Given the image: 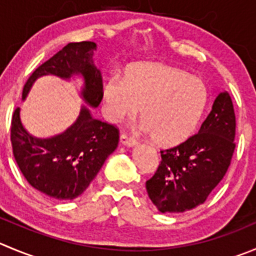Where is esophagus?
Here are the masks:
<instances>
[{
	"label": "esophagus",
	"mask_w": 256,
	"mask_h": 256,
	"mask_svg": "<svg viewBox=\"0 0 256 256\" xmlns=\"http://www.w3.org/2000/svg\"><path fill=\"white\" fill-rule=\"evenodd\" d=\"M120 143L124 146H128V147H133V146L137 144V140L134 137H130L128 134H120Z\"/></svg>",
	"instance_id": "1"
}]
</instances>
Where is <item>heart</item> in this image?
Returning <instances> with one entry per match:
<instances>
[{"label":"heart","instance_id":"b5f03b06","mask_svg":"<svg viewBox=\"0 0 256 256\" xmlns=\"http://www.w3.org/2000/svg\"><path fill=\"white\" fill-rule=\"evenodd\" d=\"M104 113L114 123L133 118L142 106V130L154 142L174 146L196 128L208 102V88L197 76L154 62L130 65L124 78L113 75L103 88Z\"/></svg>","mask_w":256,"mask_h":256}]
</instances>
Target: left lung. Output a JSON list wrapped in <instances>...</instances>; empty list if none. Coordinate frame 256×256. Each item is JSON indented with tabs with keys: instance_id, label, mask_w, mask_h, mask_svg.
<instances>
[{
	"instance_id": "8db88e82",
	"label": "left lung",
	"mask_w": 256,
	"mask_h": 256,
	"mask_svg": "<svg viewBox=\"0 0 256 256\" xmlns=\"http://www.w3.org/2000/svg\"><path fill=\"white\" fill-rule=\"evenodd\" d=\"M235 113L228 92L215 98L198 133L160 150V164L146 182L148 196L160 212H184L205 202L222 180L235 150Z\"/></svg>"
}]
</instances>
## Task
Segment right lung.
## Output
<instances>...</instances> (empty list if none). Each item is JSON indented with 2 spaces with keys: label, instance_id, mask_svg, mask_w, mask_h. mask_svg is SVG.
<instances>
[{
  "label": "right lung",
  "instance_id": "1",
  "mask_svg": "<svg viewBox=\"0 0 256 256\" xmlns=\"http://www.w3.org/2000/svg\"><path fill=\"white\" fill-rule=\"evenodd\" d=\"M96 50L93 41L68 44L40 65L24 86L25 100L41 76L54 75L68 82L79 76L82 80L79 94L88 106H80L76 120L64 132L48 138L35 137L24 126L20 108L12 116L14 160L28 184L51 198L74 200L80 196L118 146V130L96 119L90 112V106L98 108L103 99L102 75L93 62Z\"/></svg>",
  "mask_w": 256,
  "mask_h": 256
}]
</instances>
